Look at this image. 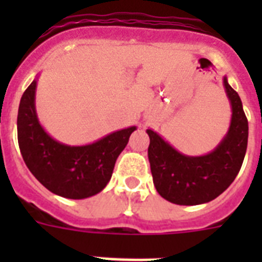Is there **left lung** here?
<instances>
[{
    "mask_svg": "<svg viewBox=\"0 0 262 262\" xmlns=\"http://www.w3.org/2000/svg\"><path fill=\"white\" fill-rule=\"evenodd\" d=\"M231 103V123L227 135L212 152L186 156L164 141L156 132L149 136L148 159L156 190L163 199L178 205H199L220 195L235 179L248 148L249 125L236 91L223 79Z\"/></svg>",
    "mask_w": 262,
    "mask_h": 262,
    "instance_id": "8db88e82",
    "label": "left lung"
}]
</instances>
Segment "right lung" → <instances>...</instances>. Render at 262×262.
Listing matches in <instances>:
<instances>
[{
    "label": "right lung",
    "mask_w": 262,
    "mask_h": 262,
    "mask_svg": "<svg viewBox=\"0 0 262 262\" xmlns=\"http://www.w3.org/2000/svg\"><path fill=\"white\" fill-rule=\"evenodd\" d=\"M36 80L24 91L17 114V140L27 167L51 193L81 200L102 191L115 162L136 126L107 135L88 145L71 147L55 141L39 123L35 110Z\"/></svg>",
    "instance_id": "obj_1"
}]
</instances>
